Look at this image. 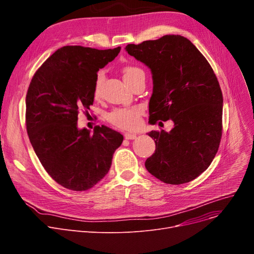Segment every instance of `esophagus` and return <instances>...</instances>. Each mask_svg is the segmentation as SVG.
Listing matches in <instances>:
<instances>
[{
	"instance_id": "34e87169",
	"label": "esophagus",
	"mask_w": 254,
	"mask_h": 254,
	"mask_svg": "<svg viewBox=\"0 0 254 254\" xmlns=\"http://www.w3.org/2000/svg\"><path fill=\"white\" fill-rule=\"evenodd\" d=\"M137 138L136 134H130V132H126L125 134V139L127 140H135Z\"/></svg>"
}]
</instances>
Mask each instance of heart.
Instances as JSON below:
<instances>
[{
    "label": "heart",
    "instance_id": "heart-1",
    "mask_svg": "<svg viewBox=\"0 0 254 254\" xmlns=\"http://www.w3.org/2000/svg\"><path fill=\"white\" fill-rule=\"evenodd\" d=\"M140 73H144L141 69L136 66H127L124 69V79L125 81L132 79ZM104 79L103 72H99L95 79L93 84V96L99 97L101 91V85ZM140 114L141 109L138 107L132 108H116L107 114V120L115 127L125 129H135L140 125Z\"/></svg>",
    "mask_w": 254,
    "mask_h": 254
}]
</instances>
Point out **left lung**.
I'll use <instances>...</instances> for the list:
<instances>
[{"label": "left lung", "instance_id": "8db88e82", "mask_svg": "<svg viewBox=\"0 0 254 254\" xmlns=\"http://www.w3.org/2000/svg\"><path fill=\"white\" fill-rule=\"evenodd\" d=\"M126 51L152 74L149 124L174 123L169 132H148L155 151L146 159V169L168 184L195 179L215 157L222 132V92L211 65L179 35L127 44Z\"/></svg>", "mask_w": 254, "mask_h": 254}]
</instances>
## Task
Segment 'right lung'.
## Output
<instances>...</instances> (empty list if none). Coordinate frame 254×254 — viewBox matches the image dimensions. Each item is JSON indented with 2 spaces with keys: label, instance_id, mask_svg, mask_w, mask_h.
Masks as SVG:
<instances>
[{
  "label": "right lung",
  "instance_id": "1",
  "mask_svg": "<svg viewBox=\"0 0 254 254\" xmlns=\"http://www.w3.org/2000/svg\"><path fill=\"white\" fill-rule=\"evenodd\" d=\"M120 51L64 46L35 73L26 93V130L50 177L71 190L91 189L108 173L124 136L105 126L78 128V112L93 103L100 69Z\"/></svg>",
  "mask_w": 254,
  "mask_h": 254
}]
</instances>
